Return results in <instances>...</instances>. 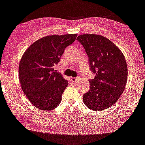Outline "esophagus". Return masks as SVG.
<instances>
[{
  "label": "esophagus",
  "instance_id": "esophagus-1",
  "mask_svg": "<svg viewBox=\"0 0 145 145\" xmlns=\"http://www.w3.org/2000/svg\"><path fill=\"white\" fill-rule=\"evenodd\" d=\"M71 80H72L73 82H77L79 80V77H76V78H71Z\"/></svg>",
  "mask_w": 145,
  "mask_h": 145
}]
</instances>
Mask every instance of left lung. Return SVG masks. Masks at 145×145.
<instances>
[{"mask_svg":"<svg viewBox=\"0 0 145 145\" xmlns=\"http://www.w3.org/2000/svg\"><path fill=\"white\" fill-rule=\"evenodd\" d=\"M77 40L88 57L90 69L95 74L89 80V91L83 101L92 111H102L116 103L124 90L128 68L121 50L109 39L100 35L82 34Z\"/></svg>","mask_w":145,"mask_h":145,"instance_id":"8db88e82","label":"left lung"}]
</instances>
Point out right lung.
<instances>
[{
    "label": "right lung",
    "instance_id": "obj_1",
    "mask_svg": "<svg viewBox=\"0 0 145 145\" xmlns=\"http://www.w3.org/2000/svg\"><path fill=\"white\" fill-rule=\"evenodd\" d=\"M77 34L48 36L38 40L25 50L20 63L19 79L31 103L42 110H53L60 104L68 81L55 66Z\"/></svg>",
    "mask_w": 145,
    "mask_h": 145
}]
</instances>
